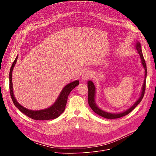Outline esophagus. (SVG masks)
Segmentation results:
<instances>
[{
  "mask_svg": "<svg viewBox=\"0 0 156 156\" xmlns=\"http://www.w3.org/2000/svg\"><path fill=\"white\" fill-rule=\"evenodd\" d=\"M90 77H91V73L90 72V71H87V70L84 71V72L83 73L82 76H81L82 80H84V81L87 80Z\"/></svg>",
  "mask_w": 156,
  "mask_h": 156,
  "instance_id": "1",
  "label": "esophagus"
}]
</instances>
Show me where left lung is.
Returning <instances> with one entry per match:
<instances>
[{
	"instance_id": "1",
	"label": "left lung",
	"mask_w": 156,
	"mask_h": 156,
	"mask_svg": "<svg viewBox=\"0 0 156 156\" xmlns=\"http://www.w3.org/2000/svg\"><path fill=\"white\" fill-rule=\"evenodd\" d=\"M136 48L138 51V52L140 56L141 60L142 65L143 66V67L145 71V75H144V83L142 87V90L141 93V96L140 98L135 102V103L133 104L130 108L127 109L126 111H124L123 112H121L119 114H112V113H109L105 112L104 110L101 109L98 107L96 105V103L95 102V94H96V87L95 86L93 83V81H87V87H88V104L90 106V107L92 108V110L94 111V112L97 114L98 115L104 117L105 119H118L122 117L125 115H128L129 113H130L131 111L134 109L138 105V104L143 99L144 95V92L146 90V76H147V68H146V64L142 53V51L141 49V44L138 41L136 44Z\"/></svg>"
}]
</instances>
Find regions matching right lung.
I'll return each mask as SVG.
<instances>
[{
    "label": "right lung",
    "instance_id": "right-lung-1",
    "mask_svg": "<svg viewBox=\"0 0 156 156\" xmlns=\"http://www.w3.org/2000/svg\"><path fill=\"white\" fill-rule=\"evenodd\" d=\"M18 56H16L14 62H13L10 68L9 73V89L10 96L14 105L21 111L22 113L28 116V117L34 120H51L58 117L65 110V106L67 102L69 95L73 89L79 84V81L76 80L69 84H66L62 90L58 98L55 102L51 107L40 110H29L23 106L21 105L16 100L13 91L12 85V72L13 70L15 63L17 61Z\"/></svg>",
    "mask_w": 156,
    "mask_h": 156
}]
</instances>
